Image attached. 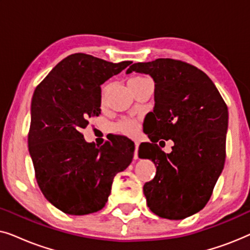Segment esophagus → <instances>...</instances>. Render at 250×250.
I'll list each match as a JSON object with an SVG mask.
<instances>
[{
    "mask_svg": "<svg viewBox=\"0 0 250 250\" xmlns=\"http://www.w3.org/2000/svg\"><path fill=\"white\" fill-rule=\"evenodd\" d=\"M138 150H139V143L135 142V150H134V159H138Z\"/></svg>",
    "mask_w": 250,
    "mask_h": 250,
    "instance_id": "34e87169",
    "label": "esophagus"
}]
</instances>
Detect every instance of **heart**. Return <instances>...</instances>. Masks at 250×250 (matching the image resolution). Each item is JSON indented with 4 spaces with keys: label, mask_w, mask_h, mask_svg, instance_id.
<instances>
[{
    "label": "heart",
    "mask_w": 250,
    "mask_h": 250,
    "mask_svg": "<svg viewBox=\"0 0 250 250\" xmlns=\"http://www.w3.org/2000/svg\"><path fill=\"white\" fill-rule=\"evenodd\" d=\"M142 80H146L143 77H133L128 81V83H136V82H140ZM114 131L116 132H121L124 133L126 135H134L136 131H138V124H136V121L131 118H124L122 121H119L118 123L112 126Z\"/></svg>",
    "instance_id": "1"
}]
</instances>
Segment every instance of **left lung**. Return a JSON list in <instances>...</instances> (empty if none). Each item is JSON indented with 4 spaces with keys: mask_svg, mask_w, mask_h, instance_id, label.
I'll use <instances>...</instances> for the list:
<instances>
[{
    "mask_svg": "<svg viewBox=\"0 0 250 250\" xmlns=\"http://www.w3.org/2000/svg\"><path fill=\"white\" fill-rule=\"evenodd\" d=\"M148 74L155 82V107L149 112L148 138L140 158L157 167L143 187L152 213L183 220L206 206L225 162L229 112L223 98L204 71L180 60L156 59L126 70ZM172 139V152L155 143Z\"/></svg>",
    "mask_w": 250,
    "mask_h": 250,
    "instance_id": "left-lung-1",
    "label": "left lung"
}]
</instances>
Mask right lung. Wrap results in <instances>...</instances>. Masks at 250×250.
<instances>
[{"label":"right lung","instance_id":"right-lung-1","mask_svg":"<svg viewBox=\"0 0 250 250\" xmlns=\"http://www.w3.org/2000/svg\"><path fill=\"white\" fill-rule=\"evenodd\" d=\"M131 63L70 54L34 91L29 155L44 197L63 213L86 215L102 209L115 175L132 162L134 143L125 136L115 135L97 146L81 132L88 118L101 114V85Z\"/></svg>","mask_w":250,"mask_h":250}]
</instances>
